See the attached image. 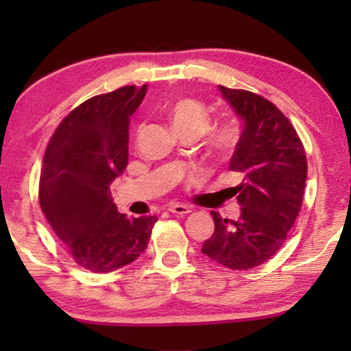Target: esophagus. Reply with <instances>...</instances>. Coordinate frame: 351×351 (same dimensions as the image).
<instances>
[{"instance_id": "34e87169", "label": "esophagus", "mask_w": 351, "mask_h": 351, "mask_svg": "<svg viewBox=\"0 0 351 351\" xmlns=\"http://www.w3.org/2000/svg\"><path fill=\"white\" fill-rule=\"evenodd\" d=\"M169 213L174 215H186V214H190L191 210L189 206H185V204H172V206H169Z\"/></svg>"}]
</instances>
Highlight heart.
Instances as JSON below:
<instances>
[{
    "mask_svg": "<svg viewBox=\"0 0 351 351\" xmlns=\"http://www.w3.org/2000/svg\"><path fill=\"white\" fill-rule=\"evenodd\" d=\"M171 123L172 128L177 134H198L201 136L206 129L209 128L210 117L209 110L206 108L204 104L195 99H182L176 102L171 108ZM239 141V128L237 124L228 123L215 129L210 136L209 145L210 152L215 158L223 160L230 156V153L234 150Z\"/></svg>",
    "mask_w": 351,
    "mask_h": 351,
    "instance_id": "heart-1",
    "label": "heart"
}]
</instances>
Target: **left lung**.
Segmentation results:
<instances>
[{
    "label": "left lung",
    "mask_w": 351,
    "mask_h": 351,
    "mask_svg": "<svg viewBox=\"0 0 351 351\" xmlns=\"http://www.w3.org/2000/svg\"><path fill=\"white\" fill-rule=\"evenodd\" d=\"M219 90L243 126L228 165L243 174L233 189L241 214L230 220L210 210L215 228L201 252L232 270H251L280 251L299 215L306 156L294 126L271 102L243 89Z\"/></svg>",
    "instance_id": "left-lung-1"
}]
</instances>
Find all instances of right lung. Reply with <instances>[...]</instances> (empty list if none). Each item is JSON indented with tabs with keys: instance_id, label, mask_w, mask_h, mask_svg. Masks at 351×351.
<instances>
[{
	"instance_id": "add662e5",
	"label": "right lung",
	"mask_w": 351,
	"mask_h": 351,
	"mask_svg": "<svg viewBox=\"0 0 351 351\" xmlns=\"http://www.w3.org/2000/svg\"><path fill=\"white\" fill-rule=\"evenodd\" d=\"M145 94L147 84L123 86L86 100L59 124L43 160L41 210L73 261L94 273L141 257L158 220L128 219L110 196L128 166L129 119Z\"/></svg>"
}]
</instances>
